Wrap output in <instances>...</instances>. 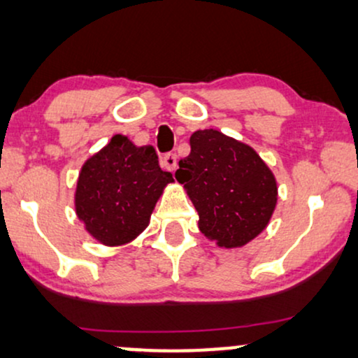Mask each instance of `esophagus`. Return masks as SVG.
Returning <instances> with one entry per match:
<instances>
[{"label":"esophagus","mask_w":358,"mask_h":358,"mask_svg":"<svg viewBox=\"0 0 358 358\" xmlns=\"http://www.w3.org/2000/svg\"><path fill=\"white\" fill-rule=\"evenodd\" d=\"M176 164H178V158H176L175 153H166V155L162 158V165L170 171L176 170Z\"/></svg>","instance_id":"1"}]
</instances>
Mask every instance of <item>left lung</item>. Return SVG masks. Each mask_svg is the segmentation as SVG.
<instances>
[{
    "mask_svg": "<svg viewBox=\"0 0 358 358\" xmlns=\"http://www.w3.org/2000/svg\"><path fill=\"white\" fill-rule=\"evenodd\" d=\"M175 178L196 208L198 228L220 248H241L269 223L278 183L255 148L215 129L189 137Z\"/></svg>",
    "mask_w": 358,
    "mask_h": 358,
    "instance_id": "left-lung-1",
    "label": "left lung"
}]
</instances>
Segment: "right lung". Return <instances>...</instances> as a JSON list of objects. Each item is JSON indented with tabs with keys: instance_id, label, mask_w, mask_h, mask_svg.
<instances>
[{
	"instance_id": "1",
	"label": "right lung",
	"mask_w": 358,
	"mask_h": 358,
	"mask_svg": "<svg viewBox=\"0 0 358 358\" xmlns=\"http://www.w3.org/2000/svg\"><path fill=\"white\" fill-rule=\"evenodd\" d=\"M173 182L158 165L155 148L117 134L80 169L76 213L99 243L122 246L147 228L158 198Z\"/></svg>"
}]
</instances>
